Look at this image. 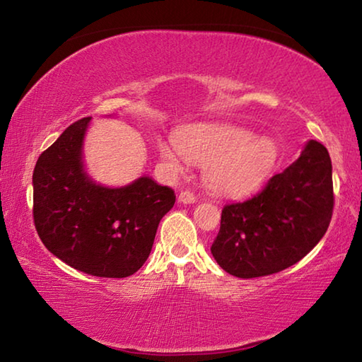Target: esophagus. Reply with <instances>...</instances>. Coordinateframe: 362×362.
<instances>
[{
    "label": "esophagus",
    "mask_w": 362,
    "mask_h": 362,
    "mask_svg": "<svg viewBox=\"0 0 362 362\" xmlns=\"http://www.w3.org/2000/svg\"><path fill=\"white\" fill-rule=\"evenodd\" d=\"M194 201H196V196L192 192H188V189H185V192H182L179 194V203L182 204H193Z\"/></svg>",
    "instance_id": "1"
}]
</instances>
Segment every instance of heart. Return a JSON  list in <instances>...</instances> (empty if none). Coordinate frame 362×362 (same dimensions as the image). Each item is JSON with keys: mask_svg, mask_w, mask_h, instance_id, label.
Here are the masks:
<instances>
[{"mask_svg": "<svg viewBox=\"0 0 362 362\" xmlns=\"http://www.w3.org/2000/svg\"><path fill=\"white\" fill-rule=\"evenodd\" d=\"M166 166L180 173L183 161L204 168V183L222 196H244L267 179L278 158L273 140L228 124H198L182 131L177 145H159Z\"/></svg>", "mask_w": 362, "mask_h": 362, "instance_id": "b5f03b06", "label": "heart"}]
</instances>
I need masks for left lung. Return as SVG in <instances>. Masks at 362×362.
<instances>
[{
	"instance_id": "obj_1",
	"label": "left lung",
	"mask_w": 362,
	"mask_h": 362,
	"mask_svg": "<svg viewBox=\"0 0 362 362\" xmlns=\"http://www.w3.org/2000/svg\"><path fill=\"white\" fill-rule=\"evenodd\" d=\"M332 211L329 151L310 140L296 161L273 175L260 193L223 207L211 252L236 278L283 272L321 241Z\"/></svg>"
}]
</instances>
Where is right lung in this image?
<instances>
[{
	"instance_id": "obj_1",
	"label": "right lung",
	"mask_w": 362,
	"mask_h": 362,
	"mask_svg": "<svg viewBox=\"0 0 362 362\" xmlns=\"http://www.w3.org/2000/svg\"><path fill=\"white\" fill-rule=\"evenodd\" d=\"M89 121L73 122L36 161L35 228L49 252L71 268L99 278H126L148 259L175 194L146 175L119 188L95 183L83 164Z\"/></svg>"
}]
</instances>
